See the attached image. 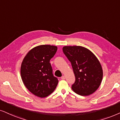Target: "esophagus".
Instances as JSON below:
<instances>
[{
  "instance_id": "34e87169",
  "label": "esophagus",
  "mask_w": 120,
  "mask_h": 120,
  "mask_svg": "<svg viewBox=\"0 0 120 120\" xmlns=\"http://www.w3.org/2000/svg\"><path fill=\"white\" fill-rule=\"evenodd\" d=\"M61 79L62 80H65V76H64V75L62 76Z\"/></svg>"
}]
</instances>
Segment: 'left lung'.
Returning <instances> with one entry per match:
<instances>
[{"instance_id": "obj_1", "label": "left lung", "mask_w": 120, "mask_h": 120, "mask_svg": "<svg viewBox=\"0 0 120 120\" xmlns=\"http://www.w3.org/2000/svg\"><path fill=\"white\" fill-rule=\"evenodd\" d=\"M63 50L71 62L75 76V83L71 86L72 90L81 96L96 91L103 77L102 66L96 56L81 46H65Z\"/></svg>"}]
</instances>
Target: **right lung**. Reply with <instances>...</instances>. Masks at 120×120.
Masks as SVG:
<instances>
[{
    "label": "right lung",
    "mask_w": 120,
    "mask_h": 120,
    "mask_svg": "<svg viewBox=\"0 0 120 120\" xmlns=\"http://www.w3.org/2000/svg\"><path fill=\"white\" fill-rule=\"evenodd\" d=\"M57 49L53 45H39L30 50L22 60L20 68L22 82L30 92L39 98L50 95L58 84L50 63Z\"/></svg>",
    "instance_id": "1"
}]
</instances>
